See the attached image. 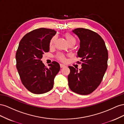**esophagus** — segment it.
<instances>
[{"label": "esophagus", "instance_id": "34e87169", "mask_svg": "<svg viewBox=\"0 0 124 124\" xmlns=\"http://www.w3.org/2000/svg\"><path fill=\"white\" fill-rule=\"evenodd\" d=\"M66 66L64 64H60V67H61V68H64Z\"/></svg>", "mask_w": 124, "mask_h": 124}]
</instances>
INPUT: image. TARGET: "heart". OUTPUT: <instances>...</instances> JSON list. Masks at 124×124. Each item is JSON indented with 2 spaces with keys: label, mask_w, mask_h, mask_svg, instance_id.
Returning <instances> with one entry per match:
<instances>
[{
  "label": "heart",
  "mask_w": 124,
  "mask_h": 124,
  "mask_svg": "<svg viewBox=\"0 0 124 124\" xmlns=\"http://www.w3.org/2000/svg\"><path fill=\"white\" fill-rule=\"evenodd\" d=\"M65 36L66 40H67V41H68L69 44H72V43L75 44L76 39L74 36H73L72 35H71L70 34H66ZM56 36H54L51 38V39L50 40V47H52L54 46V42L56 40ZM57 58L58 59H59L60 60H61V61H64L65 60V58H64V55H63V54H58L57 55Z\"/></svg>",
  "instance_id": "b5f03b06"
}]
</instances>
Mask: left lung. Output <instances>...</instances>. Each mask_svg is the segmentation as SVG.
I'll use <instances>...</instances> for the list:
<instances>
[{
  "label": "left lung",
  "instance_id": "1",
  "mask_svg": "<svg viewBox=\"0 0 124 124\" xmlns=\"http://www.w3.org/2000/svg\"><path fill=\"white\" fill-rule=\"evenodd\" d=\"M80 40L77 55L82 62L79 70L69 66V87L72 91L87 95L97 89L108 68V52L105 42L98 34L91 30L78 28L72 31Z\"/></svg>",
  "mask_w": 124,
  "mask_h": 124
}]
</instances>
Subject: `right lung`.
<instances>
[{"instance_id":"1","label":"right lung","mask_w":124,"mask_h":124,"mask_svg":"<svg viewBox=\"0 0 124 124\" xmlns=\"http://www.w3.org/2000/svg\"><path fill=\"white\" fill-rule=\"evenodd\" d=\"M56 31L40 28L26 34L21 40L16 51V69L23 85L31 93L42 94L51 90L60 64L52 62L47 68L41 59L49 51L50 41Z\"/></svg>"}]
</instances>
